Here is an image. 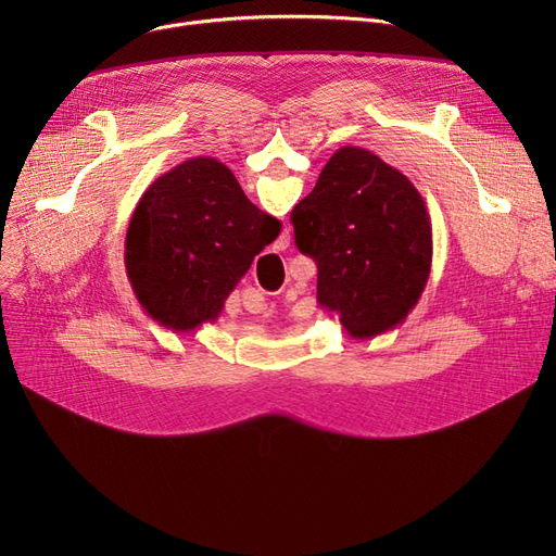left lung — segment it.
<instances>
[{
  "label": "left lung",
  "mask_w": 556,
  "mask_h": 556,
  "mask_svg": "<svg viewBox=\"0 0 556 556\" xmlns=\"http://www.w3.org/2000/svg\"><path fill=\"white\" fill-rule=\"evenodd\" d=\"M298 248L317 263V304L371 340L405 323L428 283L432 225L405 175L361 146H342L290 214Z\"/></svg>",
  "instance_id": "1"
}]
</instances>
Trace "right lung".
I'll list each match as a JSON object with an SVG mask.
<instances>
[{
  "label": "right lung",
  "mask_w": 556,
  "mask_h": 556,
  "mask_svg": "<svg viewBox=\"0 0 556 556\" xmlns=\"http://www.w3.org/2000/svg\"><path fill=\"white\" fill-rule=\"evenodd\" d=\"M281 223L248 200L216 157H191L146 189L126 233L132 293L153 323L189 333L225 300Z\"/></svg>",
  "instance_id": "obj_1"
}]
</instances>
